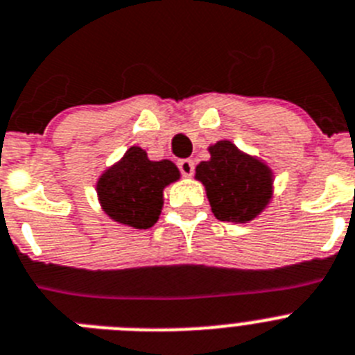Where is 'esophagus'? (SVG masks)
<instances>
[{"instance_id":"1","label":"esophagus","mask_w":355,"mask_h":355,"mask_svg":"<svg viewBox=\"0 0 355 355\" xmlns=\"http://www.w3.org/2000/svg\"><path fill=\"white\" fill-rule=\"evenodd\" d=\"M178 166H180L181 174H183L184 178H190V175L193 174V162H192V159H180Z\"/></svg>"}]
</instances>
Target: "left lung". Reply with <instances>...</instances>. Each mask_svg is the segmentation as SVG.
<instances>
[{
    "instance_id": "obj_1",
    "label": "left lung",
    "mask_w": 355,
    "mask_h": 355,
    "mask_svg": "<svg viewBox=\"0 0 355 355\" xmlns=\"http://www.w3.org/2000/svg\"><path fill=\"white\" fill-rule=\"evenodd\" d=\"M210 159L196 166L214 215L228 223H250L272 199V171L268 163L242 153L230 140L208 147Z\"/></svg>"
}]
</instances>
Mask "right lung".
<instances>
[{
	"label": "right lung",
	"instance_id": "obj_1",
	"mask_svg": "<svg viewBox=\"0 0 355 355\" xmlns=\"http://www.w3.org/2000/svg\"><path fill=\"white\" fill-rule=\"evenodd\" d=\"M180 178V168L171 159L153 162L135 145L96 181L100 208L114 223L147 230L159 219L163 190Z\"/></svg>",
	"mask_w": 355,
	"mask_h": 355
}]
</instances>
